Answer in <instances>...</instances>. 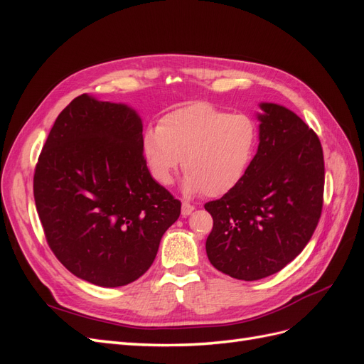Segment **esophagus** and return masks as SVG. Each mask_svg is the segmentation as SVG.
Returning a JSON list of instances; mask_svg holds the SVG:
<instances>
[{
	"label": "esophagus",
	"mask_w": 364,
	"mask_h": 364,
	"mask_svg": "<svg viewBox=\"0 0 364 364\" xmlns=\"http://www.w3.org/2000/svg\"><path fill=\"white\" fill-rule=\"evenodd\" d=\"M194 211V205H191L190 202H182V215H190Z\"/></svg>",
	"instance_id": "esophagus-1"
}]
</instances>
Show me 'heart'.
<instances>
[{
    "label": "heart",
    "mask_w": 364,
    "mask_h": 364,
    "mask_svg": "<svg viewBox=\"0 0 364 364\" xmlns=\"http://www.w3.org/2000/svg\"><path fill=\"white\" fill-rule=\"evenodd\" d=\"M258 146L259 127L250 115L202 102L165 114L159 126L142 135V155L153 181L170 186L183 165L185 190L209 197L225 196L243 182Z\"/></svg>",
    "instance_id": "1"
}]
</instances>
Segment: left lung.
Here are the masks:
<instances>
[{"label": "left lung", "mask_w": 364, "mask_h": 364, "mask_svg": "<svg viewBox=\"0 0 364 364\" xmlns=\"http://www.w3.org/2000/svg\"><path fill=\"white\" fill-rule=\"evenodd\" d=\"M259 146L249 173L222 199L205 203L213 266L257 281L282 270L310 241L323 206V150L313 129L287 107L262 103Z\"/></svg>", "instance_id": "left-lung-1"}]
</instances>
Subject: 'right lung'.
<instances>
[{
    "label": "right lung",
    "instance_id": "obj_1",
    "mask_svg": "<svg viewBox=\"0 0 364 364\" xmlns=\"http://www.w3.org/2000/svg\"><path fill=\"white\" fill-rule=\"evenodd\" d=\"M33 194L46 240L77 278L136 281L155 261L181 200L153 181L141 118L82 94L59 114L39 155Z\"/></svg>",
    "mask_w": 364,
    "mask_h": 364
}]
</instances>
